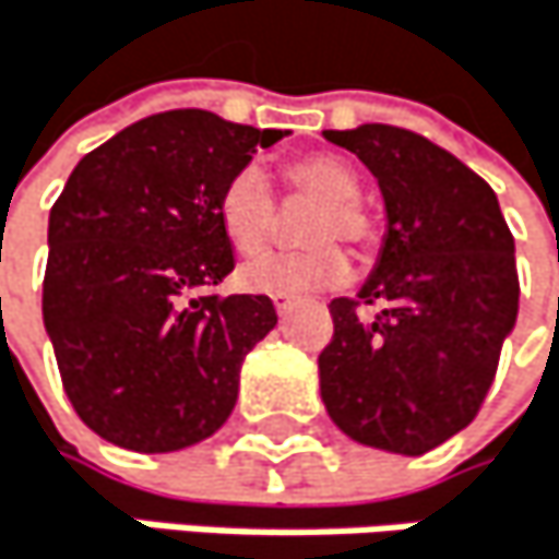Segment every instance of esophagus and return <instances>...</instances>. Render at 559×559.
<instances>
[{"label":"esophagus","instance_id":"esophagus-1","mask_svg":"<svg viewBox=\"0 0 559 559\" xmlns=\"http://www.w3.org/2000/svg\"><path fill=\"white\" fill-rule=\"evenodd\" d=\"M271 301H274L277 314H288V311H292V305H295V295H271Z\"/></svg>","mask_w":559,"mask_h":559}]
</instances>
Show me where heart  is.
Returning a JSON list of instances; mask_svg holds the SVG:
<instances>
[{
  "label": "heart",
  "instance_id": "obj_1",
  "mask_svg": "<svg viewBox=\"0 0 559 559\" xmlns=\"http://www.w3.org/2000/svg\"><path fill=\"white\" fill-rule=\"evenodd\" d=\"M282 181L292 198L321 202L305 228V238L314 241V248L248 261L238 274L241 285L264 295H311L344 285L350 261L331 241H347L350 248H368L374 241V222L357 202L361 198V175L337 155L314 152L285 162ZM218 218L235 251L258 254L271 245L277 231V202L267 178L258 168L248 165L228 178L218 198Z\"/></svg>",
  "mask_w": 559,
  "mask_h": 559
}]
</instances>
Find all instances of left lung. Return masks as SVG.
<instances>
[{
    "label": "left lung",
    "mask_w": 559,
    "mask_h": 559,
    "mask_svg": "<svg viewBox=\"0 0 559 559\" xmlns=\"http://www.w3.org/2000/svg\"><path fill=\"white\" fill-rule=\"evenodd\" d=\"M324 139L378 178L388 238L361 295L328 305L321 397L357 444L417 457L487 401L521 298L513 235L493 188L424 135L374 122Z\"/></svg>",
    "instance_id": "left-lung-1"
}]
</instances>
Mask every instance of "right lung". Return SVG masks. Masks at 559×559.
I'll return each instance as SVG.
<instances>
[{
  "label": "right lung",
  "mask_w": 559,
  "mask_h": 559,
  "mask_svg": "<svg viewBox=\"0 0 559 559\" xmlns=\"http://www.w3.org/2000/svg\"><path fill=\"white\" fill-rule=\"evenodd\" d=\"M277 129L202 108L148 115L88 152L49 215L43 321L75 414L108 444L168 454L212 437L267 295H215L235 267L222 188Z\"/></svg>",
  "instance_id": "right-lung-1"
}]
</instances>
